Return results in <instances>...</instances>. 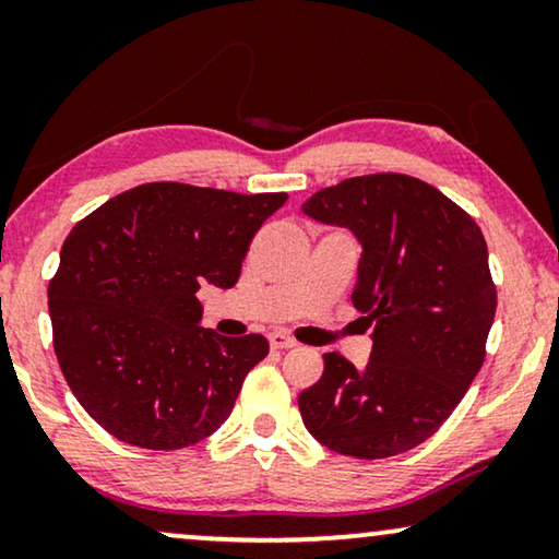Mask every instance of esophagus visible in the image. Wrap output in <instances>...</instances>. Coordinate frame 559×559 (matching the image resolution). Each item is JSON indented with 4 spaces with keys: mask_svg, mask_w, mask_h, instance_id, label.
Masks as SVG:
<instances>
[{
    "mask_svg": "<svg viewBox=\"0 0 559 559\" xmlns=\"http://www.w3.org/2000/svg\"><path fill=\"white\" fill-rule=\"evenodd\" d=\"M270 343H272V348H277V350H285V348H293L295 346V341L289 338L287 333H282V331H272L270 333Z\"/></svg>",
    "mask_w": 559,
    "mask_h": 559,
    "instance_id": "esophagus-1",
    "label": "esophagus"
}]
</instances>
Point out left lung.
<instances>
[{"mask_svg":"<svg viewBox=\"0 0 559 559\" xmlns=\"http://www.w3.org/2000/svg\"><path fill=\"white\" fill-rule=\"evenodd\" d=\"M302 213L361 243L350 300L373 325L364 369L323 356V377L297 396L302 423L341 455L407 453L453 415L484 364L496 316L484 234L438 188L400 173L318 190Z\"/></svg>","mask_w":559,"mask_h":559,"instance_id":"obj_1","label":"left lung"}]
</instances>
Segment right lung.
Segmentation results:
<instances>
[{
	"label": "right lung",
	"instance_id": "1",
	"mask_svg": "<svg viewBox=\"0 0 559 559\" xmlns=\"http://www.w3.org/2000/svg\"><path fill=\"white\" fill-rule=\"evenodd\" d=\"M287 193L132 188L73 226L48 285L52 346L81 407L129 445L180 450L231 415L264 335L201 328V285L228 289Z\"/></svg>",
	"mask_w": 559,
	"mask_h": 559
}]
</instances>
